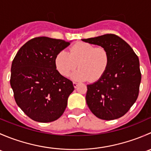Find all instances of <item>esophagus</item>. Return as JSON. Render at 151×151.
I'll return each mask as SVG.
<instances>
[{"label":"esophagus","mask_w":151,"mask_h":151,"mask_svg":"<svg viewBox=\"0 0 151 151\" xmlns=\"http://www.w3.org/2000/svg\"><path fill=\"white\" fill-rule=\"evenodd\" d=\"M79 85V83H76V82H74V83H73V86H74V88H77V85Z\"/></svg>","instance_id":"obj_1"}]
</instances>
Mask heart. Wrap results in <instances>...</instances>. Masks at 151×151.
<instances>
[{
    "instance_id": "b5f03b06",
    "label": "heart",
    "mask_w": 151,
    "mask_h": 151,
    "mask_svg": "<svg viewBox=\"0 0 151 151\" xmlns=\"http://www.w3.org/2000/svg\"><path fill=\"white\" fill-rule=\"evenodd\" d=\"M109 63L108 51L104 47H96L86 42H78L69 49V52L60 50L55 57L56 70L63 77H67L77 66L79 68L71 74L75 81L91 79L96 81L106 72Z\"/></svg>"
}]
</instances>
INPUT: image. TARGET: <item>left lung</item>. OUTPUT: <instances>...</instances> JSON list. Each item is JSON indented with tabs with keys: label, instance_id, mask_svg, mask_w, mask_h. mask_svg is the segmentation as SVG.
Returning <instances> with one entry per match:
<instances>
[{
	"label": "left lung",
	"instance_id": "1",
	"mask_svg": "<svg viewBox=\"0 0 151 151\" xmlns=\"http://www.w3.org/2000/svg\"><path fill=\"white\" fill-rule=\"evenodd\" d=\"M82 41L104 47L109 55V66L103 77L87 85V104L100 119H118L129 110L138 97L141 82L139 58L132 47L116 35L105 34Z\"/></svg>",
	"mask_w": 151,
	"mask_h": 151
}]
</instances>
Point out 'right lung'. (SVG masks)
Here are the masks:
<instances>
[{
    "label": "right lung",
    "mask_w": 151,
    "mask_h": 151,
    "mask_svg": "<svg viewBox=\"0 0 151 151\" xmlns=\"http://www.w3.org/2000/svg\"><path fill=\"white\" fill-rule=\"evenodd\" d=\"M71 42L45 36L34 38L19 49L12 61L10 84L15 101L33 121H56L66 109L74 88L71 80L56 70L54 60Z\"/></svg>",
    "instance_id": "obj_1"
}]
</instances>
